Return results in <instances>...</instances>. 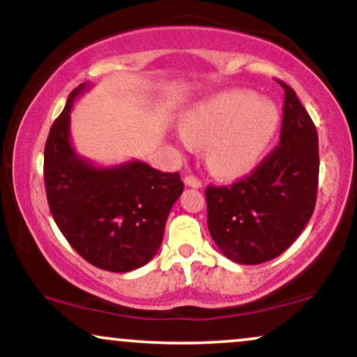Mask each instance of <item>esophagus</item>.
<instances>
[{"label": "esophagus", "instance_id": "esophagus-1", "mask_svg": "<svg viewBox=\"0 0 357 357\" xmlns=\"http://www.w3.org/2000/svg\"><path fill=\"white\" fill-rule=\"evenodd\" d=\"M184 184H186V186L196 188V190H198V188H202V179H198L196 176H186V178H184Z\"/></svg>", "mask_w": 357, "mask_h": 357}]
</instances>
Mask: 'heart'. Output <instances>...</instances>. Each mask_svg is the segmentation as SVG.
Here are the masks:
<instances>
[{"label": "heart", "mask_w": 357, "mask_h": 357, "mask_svg": "<svg viewBox=\"0 0 357 357\" xmlns=\"http://www.w3.org/2000/svg\"><path fill=\"white\" fill-rule=\"evenodd\" d=\"M278 110L248 90L220 93L192 107L181 121L183 136L208 144V162L220 174L252 169L277 132Z\"/></svg>", "instance_id": "heart-1"}]
</instances>
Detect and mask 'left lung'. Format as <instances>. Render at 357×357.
Instances as JSON below:
<instances>
[{"label": "left lung", "instance_id": "1", "mask_svg": "<svg viewBox=\"0 0 357 357\" xmlns=\"http://www.w3.org/2000/svg\"><path fill=\"white\" fill-rule=\"evenodd\" d=\"M284 89L280 144L252 174L206 188L208 230L225 257L258 265L282 255L314 213L319 183L317 130L296 92Z\"/></svg>", "mask_w": 357, "mask_h": 357}]
</instances>
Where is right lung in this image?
<instances>
[{"label":"right lung","instance_id":"add662e5","mask_svg":"<svg viewBox=\"0 0 357 357\" xmlns=\"http://www.w3.org/2000/svg\"><path fill=\"white\" fill-rule=\"evenodd\" d=\"M68 96L45 144L43 176L56 227L72 248L93 267L124 273L153 260L167 215L183 192L179 173H161L142 161L97 167L70 142L73 100Z\"/></svg>","mask_w":357,"mask_h":357}]
</instances>
